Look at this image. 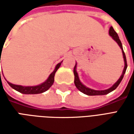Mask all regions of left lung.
Listing matches in <instances>:
<instances>
[{
  "mask_svg": "<svg viewBox=\"0 0 134 134\" xmlns=\"http://www.w3.org/2000/svg\"><path fill=\"white\" fill-rule=\"evenodd\" d=\"M109 35L111 36L113 38V39L115 41L117 42V44H118V46L121 47V50H122V53H123V57H124V64H125V66H124V69L123 70V73H122V75L120 77V78L118 79V81L115 82V84L113 85L112 87H110L108 89H107V90H93V89H90L89 87H87L86 86H85L82 83L80 80V79H79L78 77V74L77 72V71H76V68H77V63L75 64V66L74 67V70H73V72H74V75H75V85L76 87L78 89L80 92H82V93H84L85 95H87V96H103V95H107V94H108L110 92H112L113 90L116 89V87H118L119 84H120V82L122 80V79L124 77V74L126 73V70L127 69V62H126V55H125V53L124 52V49H123V46H122V44H121V40L119 39V37H118V34L117 33L115 32L114 29H113V28L112 26H110L109 29Z\"/></svg>",
  "mask_w": 134,
  "mask_h": 134,
  "instance_id": "1",
  "label": "left lung"
}]
</instances>
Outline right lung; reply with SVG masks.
Here are the masks:
<instances>
[{
    "label": "right lung",
    "mask_w": 134,
    "mask_h": 134,
    "mask_svg": "<svg viewBox=\"0 0 134 134\" xmlns=\"http://www.w3.org/2000/svg\"><path fill=\"white\" fill-rule=\"evenodd\" d=\"M1 53V51L0 52ZM1 56H0V63H1ZM62 62H59L58 64L56 65L55 69L50 74V75L49 76V77L47 80L44 82L43 83L36 85V86H22V85H14L10 83L9 82H7L8 85H10V87H12L13 89L16 90V91H18L19 93H23V94H38V93H42L47 91V90L49 89V87L52 86L54 83V75L55 73L57 72V70H58L60 65H61ZM0 76H1V71H0Z\"/></svg>",
    "instance_id": "right-lung-1"
}]
</instances>
